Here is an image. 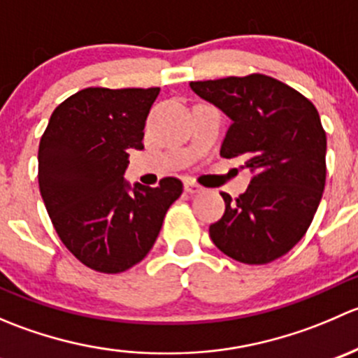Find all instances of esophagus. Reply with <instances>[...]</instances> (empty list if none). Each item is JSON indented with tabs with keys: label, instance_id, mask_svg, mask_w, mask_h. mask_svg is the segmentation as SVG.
I'll list each match as a JSON object with an SVG mask.
<instances>
[{
	"label": "esophagus",
	"instance_id": "esophagus-1",
	"mask_svg": "<svg viewBox=\"0 0 358 358\" xmlns=\"http://www.w3.org/2000/svg\"><path fill=\"white\" fill-rule=\"evenodd\" d=\"M183 185H185V190L189 194H199V192H202V190H204L199 185V183H196L194 180H185V182H183Z\"/></svg>",
	"mask_w": 358,
	"mask_h": 358
}]
</instances>
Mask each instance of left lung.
I'll use <instances>...</instances> for the list:
<instances>
[{
	"mask_svg": "<svg viewBox=\"0 0 358 358\" xmlns=\"http://www.w3.org/2000/svg\"><path fill=\"white\" fill-rule=\"evenodd\" d=\"M190 88L232 119L220 156L251 169L248 190L232 199L209 237L227 256L265 265L291 251L312 223L326 187V131L315 106L265 74L192 81Z\"/></svg>",
	"mask_w": 358,
	"mask_h": 358,
	"instance_id": "8db88e82",
	"label": "left lung"
}]
</instances>
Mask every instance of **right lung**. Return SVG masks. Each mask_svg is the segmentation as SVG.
<instances>
[{"label":"right lung","instance_id":"right-lung-1","mask_svg":"<svg viewBox=\"0 0 358 358\" xmlns=\"http://www.w3.org/2000/svg\"><path fill=\"white\" fill-rule=\"evenodd\" d=\"M157 95L159 88H85L53 110L39 142L38 182L50 220L64 246L95 272L142 262L183 192L173 176L133 190L122 178L129 150L143 149Z\"/></svg>","mask_w":358,"mask_h":358}]
</instances>
